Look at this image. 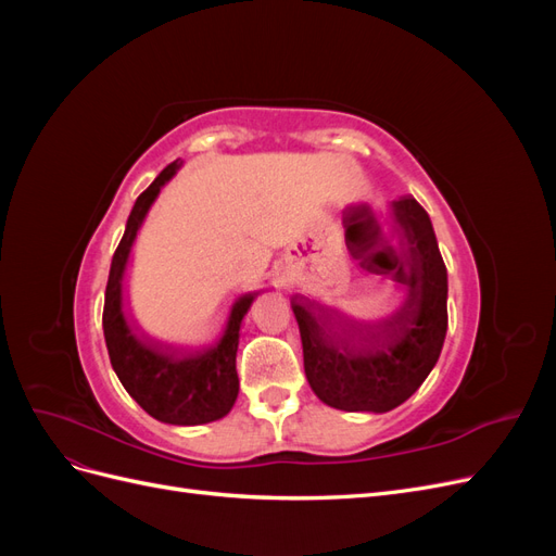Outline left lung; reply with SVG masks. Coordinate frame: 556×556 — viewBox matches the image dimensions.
I'll use <instances>...</instances> for the list:
<instances>
[{
    "mask_svg": "<svg viewBox=\"0 0 556 556\" xmlns=\"http://www.w3.org/2000/svg\"><path fill=\"white\" fill-rule=\"evenodd\" d=\"M390 211L410 274L392 313L357 319L304 294L292 299L311 390L345 413H387L410 399L447 331V268L429 213L413 197L394 199Z\"/></svg>",
    "mask_w": 556,
    "mask_h": 556,
    "instance_id": "left-lung-1",
    "label": "left lung"
}]
</instances>
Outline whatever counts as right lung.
<instances>
[{
  "mask_svg": "<svg viewBox=\"0 0 556 556\" xmlns=\"http://www.w3.org/2000/svg\"><path fill=\"white\" fill-rule=\"evenodd\" d=\"M182 162H172L134 201L125 233L111 260L104 299V339L111 366L127 394L164 425L197 427L223 419L237 403L239 376L237 350L241 325L257 292L233 299L220 336L206 345L166 343L139 329L125 313V276L134 241L143 227L150 206Z\"/></svg>",
  "mask_w": 556,
  "mask_h": 556,
  "instance_id": "1",
  "label": "right lung"
}]
</instances>
